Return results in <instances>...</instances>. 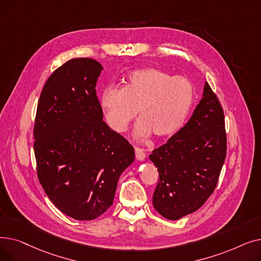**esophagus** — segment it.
Here are the masks:
<instances>
[{"instance_id": "34e87169", "label": "esophagus", "mask_w": 261, "mask_h": 261, "mask_svg": "<svg viewBox=\"0 0 261 261\" xmlns=\"http://www.w3.org/2000/svg\"><path fill=\"white\" fill-rule=\"evenodd\" d=\"M134 150H135V158H136V160H138V161H144L145 158H146V153L144 151V149L139 148V147H135Z\"/></svg>"}]
</instances>
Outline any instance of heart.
<instances>
[{
  "mask_svg": "<svg viewBox=\"0 0 261 261\" xmlns=\"http://www.w3.org/2000/svg\"><path fill=\"white\" fill-rule=\"evenodd\" d=\"M195 100V87L186 76H171L158 67H144L129 73L123 88L108 87L100 107L108 125L123 132L138 113L135 138L153 133L164 139L179 131Z\"/></svg>",
  "mask_w": 261,
  "mask_h": 261,
  "instance_id": "1",
  "label": "heart"
}]
</instances>
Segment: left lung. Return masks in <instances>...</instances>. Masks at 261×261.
<instances>
[{"instance_id":"obj_1","label":"left lung","mask_w":261,"mask_h":261,"mask_svg":"<svg viewBox=\"0 0 261 261\" xmlns=\"http://www.w3.org/2000/svg\"><path fill=\"white\" fill-rule=\"evenodd\" d=\"M225 156L223 109L205 82L186 125L149 155L160 175L152 198L156 212L179 220L198 211L214 193Z\"/></svg>"}]
</instances>
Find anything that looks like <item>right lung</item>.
<instances>
[{
    "label": "right lung",
    "mask_w": 261,
    "mask_h": 261,
    "mask_svg": "<svg viewBox=\"0 0 261 261\" xmlns=\"http://www.w3.org/2000/svg\"><path fill=\"white\" fill-rule=\"evenodd\" d=\"M103 70L75 58L55 71L41 92L34 128L38 179L58 210L93 220L111 206L134 149L102 120L96 84Z\"/></svg>",
    "instance_id": "obj_1"
}]
</instances>
